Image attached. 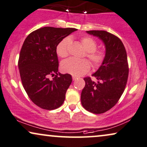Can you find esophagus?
Instances as JSON below:
<instances>
[{
	"label": "esophagus",
	"mask_w": 147,
	"mask_h": 147,
	"mask_svg": "<svg viewBox=\"0 0 147 147\" xmlns=\"http://www.w3.org/2000/svg\"><path fill=\"white\" fill-rule=\"evenodd\" d=\"M72 79H73V80H74V81H75V80H76V79H77V78H76V76H72Z\"/></svg>",
	"instance_id": "34e87169"
}]
</instances>
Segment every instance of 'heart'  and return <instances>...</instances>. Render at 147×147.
Returning <instances> with one entry per match:
<instances>
[{"label": "heart", "instance_id": "1", "mask_svg": "<svg viewBox=\"0 0 147 147\" xmlns=\"http://www.w3.org/2000/svg\"><path fill=\"white\" fill-rule=\"evenodd\" d=\"M84 48L87 51L86 57L90 59L94 67L100 66L106 57L105 51L102 49H96L97 42L90 36H84L80 39ZM71 43L69 38H65L58 44L56 48L57 54L61 58L69 55V47ZM61 68L63 72L74 76H80L86 74L90 69V63L87 59H77L70 58L61 63Z\"/></svg>", "mask_w": 147, "mask_h": 147}]
</instances>
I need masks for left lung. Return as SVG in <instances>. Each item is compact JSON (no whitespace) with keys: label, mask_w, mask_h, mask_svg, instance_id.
I'll return each instance as SVG.
<instances>
[{"label":"left lung","mask_w":147,"mask_h":147,"mask_svg":"<svg viewBox=\"0 0 147 147\" xmlns=\"http://www.w3.org/2000/svg\"><path fill=\"white\" fill-rule=\"evenodd\" d=\"M88 34L102 40L106 49V57L98 69L92 74L98 80L84 78L85 86L81 93V102L86 110L100 114L115 105L122 95L128 78L127 53L117 36L103 30H90Z\"/></svg>","instance_id":"left-lung-1"}]
</instances>
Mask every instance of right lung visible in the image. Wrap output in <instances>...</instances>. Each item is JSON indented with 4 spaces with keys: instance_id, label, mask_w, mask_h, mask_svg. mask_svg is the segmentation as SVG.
I'll list each match as a JSON object with an SVG mask.
<instances>
[{
    "instance_id": "add662e5",
    "label": "right lung",
    "mask_w": 147,
    "mask_h": 147,
    "mask_svg": "<svg viewBox=\"0 0 147 147\" xmlns=\"http://www.w3.org/2000/svg\"><path fill=\"white\" fill-rule=\"evenodd\" d=\"M76 28L44 27L27 36L21 49L18 67L29 98L43 109L53 110L63 103L72 82L69 74L58 71L57 46ZM54 78L49 80L48 76Z\"/></svg>"
}]
</instances>
